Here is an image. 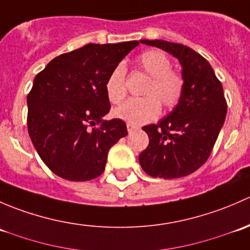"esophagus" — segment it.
<instances>
[{
	"label": "esophagus",
	"instance_id": "34e87169",
	"mask_svg": "<svg viewBox=\"0 0 250 250\" xmlns=\"http://www.w3.org/2000/svg\"><path fill=\"white\" fill-rule=\"evenodd\" d=\"M137 129H138V127H135V125H130V123H127L128 133H132V132H134V130H137Z\"/></svg>",
	"mask_w": 250,
	"mask_h": 250
}]
</instances>
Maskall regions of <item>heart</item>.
I'll return each instance as SVG.
<instances>
[{
    "instance_id": "1",
    "label": "heart",
    "mask_w": 250,
    "mask_h": 250,
    "mask_svg": "<svg viewBox=\"0 0 250 250\" xmlns=\"http://www.w3.org/2000/svg\"><path fill=\"white\" fill-rule=\"evenodd\" d=\"M137 66L146 74L148 81L143 89V98H133L116 107L113 115L133 125L156 120L161 113V104L166 109H174L181 102L185 90V78L178 70L172 69V62L165 52L148 49L137 58ZM127 70L117 64L105 81V93L112 104H118L127 94Z\"/></svg>"
}]
</instances>
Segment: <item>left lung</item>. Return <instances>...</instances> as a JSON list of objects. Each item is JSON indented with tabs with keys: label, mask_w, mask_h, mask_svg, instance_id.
Masks as SVG:
<instances>
[{
	"label": "left lung",
	"mask_w": 250,
	"mask_h": 250,
	"mask_svg": "<svg viewBox=\"0 0 250 250\" xmlns=\"http://www.w3.org/2000/svg\"><path fill=\"white\" fill-rule=\"evenodd\" d=\"M140 42L178 58L185 78L183 99L175 109L157 125L143 127L148 145L139 155L140 166L153 178H183L202 167L213 151L228 112L223 85L192 48L163 40Z\"/></svg>",
	"instance_id": "obj_1"
}]
</instances>
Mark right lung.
Here are the masks:
<instances>
[{"mask_svg":"<svg viewBox=\"0 0 250 250\" xmlns=\"http://www.w3.org/2000/svg\"><path fill=\"white\" fill-rule=\"evenodd\" d=\"M138 41L94 44L54 58L27 94V132L44 165L58 176L85 181L104 172L110 147L128 134L111 109L105 81Z\"/></svg>","mask_w":250,"mask_h":250,"instance_id":"right-lung-1","label":"right lung"}]
</instances>
